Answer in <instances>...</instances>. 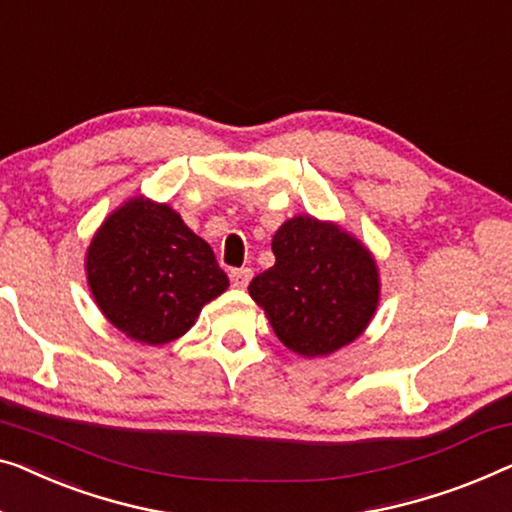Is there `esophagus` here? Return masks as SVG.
Masks as SVG:
<instances>
[{"label":"esophagus","instance_id":"34e87169","mask_svg":"<svg viewBox=\"0 0 512 512\" xmlns=\"http://www.w3.org/2000/svg\"><path fill=\"white\" fill-rule=\"evenodd\" d=\"M251 277H254V272L251 268H238V270H231V281L235 288H247Z\"/></svg>","mask_w":512,"mask_h":512}]
</instances>
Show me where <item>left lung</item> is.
<instances>
[{
	"instance_id": "left-lung-1",
	"label": "left lung",
	"mask_w": 512,
	"mask_h": 512,
	"mask_svg": "<svg viewBox=\"0 0 512 512\" xmlns=\"http://www.w3.org/2000/svg\"><path fill=\"white\" fill-rule=\"evenodd\" d=\"M274 265L249 295L288 351L323 358L355 342L379 309L381 274L362 240L337 221L286 219L272 238Z\"/></svg>"
}]
</instances>
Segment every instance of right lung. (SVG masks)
Masks as SVG:
<instances>
[{
	"label": "right lung",
	"instance_id": "right-lung-1",
	"mask_svg": "<svg viewBox=\"0 0 512 512\" xmlns=\"http://www.w3.org/2000/svg\"><path fill=\"white\" fill-rule=\"evenodd\" d=\"M92 298L108 323L147 346L175 342L228 288L214 251L180 212L143 194L115 207L85 254Z\"/></svg>",
	"mask_w": 512,
	"mask_h": 512
}]
</instances>
